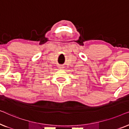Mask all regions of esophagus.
I'll list each match as a JSON object with an SVG mask.
<instances>
[{
    "label": "esophagus",
    "mask_w": 129,
    "mask_h": 129,
    "mask_svg": "<svg viewBox=\"0 0 129 129\" xmlns=\"http://www.w3.org/2000/svg\"><path fill=\"white\" fill-rule=\"evenodd\" d=\"M59 68L60 69H63V67L61 66H59Z\"/></svg>",
    "instance_id": "obj_1"
}]
</instances>
